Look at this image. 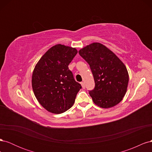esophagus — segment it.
I'll return each mask as SVG.
<instances>
[{"mask_svg":"<svg viewBox=\"0 0 152 152\" xmlns=\"http://www.w3.org/2000/svg\"><path fill=\"white\" fill-rule=\"evenodd\" d=\"M80 84H81V86H82V88H85V84H84V82H82L81 83H80Z\"/></svg>","mask_w":152,"mask_h":152,"instance_id":"34e87169","label":"esophagus"}]
</instances>
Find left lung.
I'll use <instances>...</instances> for the list:
<instances>
[{
    "instance_id": "left-lung-1",
    "label": "left lung",
    "mask_w": 152,
    "mask_h": 152,
    "mask_svg": "<svg viewBox=\"0 0 152 152\" xmlns=\"http://www.w3.org/2000/svg\"><path fill=\"white\" fill-rule=\"evenodd\" d=\"M79 53L93 73L95 87L89 94L94 104L103 108L118 104L127 89L129 73L126 65L111 50L99 42L86 45Z\"/></svg>"
}]
</instances>
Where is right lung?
Wrapping results in <instances>:
<instances>
[{
  "instance_id": "add662e5",
  "label": "right lung",
  "mask_w": 152,
  "mask_h": 152,
  "mask_svg": "<svg viewBox=\"0 0 152 152\" xmlns=\"http://www.w3.org/2000/svg\"><path fill=\"white\" fill-rule=\"evenodd\" d=\"M77 53L75 48L56 44L45 52L34 68L31 77L34 93L50 113L59 114L70 108L81 89L68 69Z\"/></svg>"
}]
</instances>
